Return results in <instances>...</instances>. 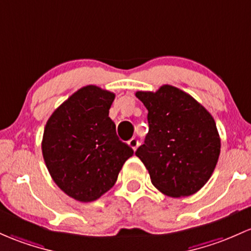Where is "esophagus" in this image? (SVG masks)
Listing matches in <instances>:
<instances>
[{
	"label": "esophagus",
	"instance_id": "esophagus-1",
	"mask_svg": "<svg viewBox=\"0 0 251 251\" xmlns=\"http://www.w3.org/2000/svg\"><path fill=\"white\" fill-rule=\"evenodd\" d=\"M127 144H128V147H130L131 149H133V150H136L137 149V147H138V140H137L136 138H132V139H130L127 142Z\"/></svg>",
	"mask_w": 251,
	"mask_h": 251
}]
</instances>
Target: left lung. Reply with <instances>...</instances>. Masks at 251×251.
<instances>
[{"label":"left lung","mask_w":251,"mask_h":251,"mask_svg":"<svg viewBox=\"0 0 251 251\" xmlns=\"http://www.w3.org/2000/svg\"><path fill=\"white\" fill-rule=\"evenodd\" d=\"M136 96L149 112V132L136 156L151 182L168 197L197 193L210 180L219 158L216 121L195 99L173 85Z\"/></svg>","instance_id":"left-lung-1"}]
</instances>
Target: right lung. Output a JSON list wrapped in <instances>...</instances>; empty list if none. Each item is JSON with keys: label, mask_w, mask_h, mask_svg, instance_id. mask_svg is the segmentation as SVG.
<instances>
[{"label": "right lung", "mask_w": 251, "mask_h": 251, "mask_svg": "<svg viewBox=\"0 0 251 251\" xmlns=\"http://www.w3.org/2000/svg\"><path fill=\"white\" fill-rule=\"evenodd\" d=\"M115 95L85 85L52 113L41 150L57 186L81 202H90L117 182L133 150L119 140L108 117Z\"/></svg>", "instance_id": "right-lung-1"}]
</instances>
